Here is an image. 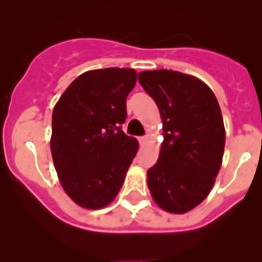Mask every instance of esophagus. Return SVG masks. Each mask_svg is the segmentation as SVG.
Returning a JSON list of instances; mask_svg holds the SVG:
<instances>
[{"instance_id": "esophagus-1", "label": "esophagus", "mask_w": 262, "mask_h": 262, "mask_svg": "<svg viewBox=\"0 0 262 262\" xmlns=\"http://www.w3.org/2000/svg\"><path fill=\"white\" fill-rule=\"evenodd\" d=\"M148 141V136H143V137H139V143L142 144V146H144V144L147 143Z\"/></svg>"}]
</instances>
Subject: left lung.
<instances>
[{"label":"left lung","instance_id":"obj_1","mask_svg":"<svg viewBox=\"0 0 262 262\" xmlns=\"http://www.w3.org/2000/svg\"><path fill=\"white\" fill-rule=\"evenodd\" d=\"M138 81L157 104L163 124L157 163L147 171L150 195L166 212L186 213L209 195L222 166L221 107L212 90L194 76L144 71Z\"/></svg>","mask_w":262,"mask_h":262}]
</instances>
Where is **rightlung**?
Wrapping results in <instances>:
<instances>
[{
  "mask_svg": "<svg viewBox=\"0 0 262 262\" xmlns=\"http://www.w3.org/2000/svg\"><path fill=\"white\" fill-rule=\"evenodd\" d=\"M137 82L132 68L87 71L67 87L52 115L53 162L68 196L101 209L115 199L138 150L121 130L126 97Z\"/></svg>",
  "mask_w": 262,
  "mask_h": 262,
  "instance_id": "obj_1",
  "label": "right lung"
}]
</instances>
